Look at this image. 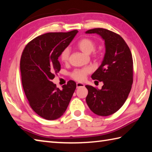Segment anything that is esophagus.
I'll list each match as a JSON object with an SVG mask.
<instances>
[{
	"mask_svg": "<svg viewBox=\"0 0 152 152\" xmlns=\"http://www.w3.org/2000/svg\"><path fill=\"white\" fill-rule=\"evenodd\" d=\"M84 84L83 83H80V82H78V83H76V87H77V88H80V87H84Z\"/></svg>",
	"mask_w": 152,
	"mask_h": 152,
	"instance_id": "1",
	"label": "esophagus"
}]
</instances>
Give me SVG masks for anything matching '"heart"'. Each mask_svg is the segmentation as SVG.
I'll return each instance as SVG.
<instances>
[{
	"label": "heart",
	"instance_id": "b5f03b06",
	"mask_svg": "<svg viewBox=\"0 0 152 152\" xmlns=\"http://www.w3.org/2000/svg\"><path fill=\"white\" fill-rule=\"evenodd\" d=\"M78 48L86 54H90L96 48V43L90 38H82L78 42ZM70 49L68 48H64L60 54V60L63 62H67L70 56ZM90 69L88 68H84L82 69H77L72 73L71 76L72 78L78 81H83L86 76L90 73Z\"/></svg>",
	"mask_w": 152,
	"mask_h": 152
}]
</instances>
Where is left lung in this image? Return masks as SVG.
<instances>
[{
	"mask_svg": "<svg viewBox=\"0 0 152 152\" xmlns=\"http://www.w3.org/2000/svg\"><path fill=\"white\" fill-rule=\"evenodd\" d=\"M86 34H97L104 40L105 54L92 78L103 82L101 90L86 86V101L96 115L107 116L116 112L128 98L133 83V59L130 50L119 34L104 28H94Z\"/></svg>",
	"mask_w": 152,
	"mask_h": 152,
	"instance_id": "obj_1",
	"label": "left lung"
}]
</instances>
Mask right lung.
I'll list each match as a JSON object with an SVG mask.
<instances>
[{
  "label": "right lung",
  "instance_id": "right-lung-1",
  "mask_svg": "<svg viewBox=\"0 0 152 152\" xmlns=\"http://www.w3.org/2000/svg\"><path fill=\"white\" fill-rule=\"evenodd\" d=\"M78 32L75 30L40 35L30 41L22 54L20 69L24 93L32 109L46 120L61 117L75 91L73 80L60 90L52 80L60 70V54Z\"/></svg>",
  "mask_w": 152,
  "mask_h": 152
}]
</instances>
